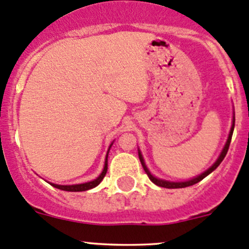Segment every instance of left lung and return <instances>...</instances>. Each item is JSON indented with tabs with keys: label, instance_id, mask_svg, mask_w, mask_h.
<instances>
[{
	"label": "left lung",
	"instance_id": "8db88e82",
	"mask_svg": "<svg viewBox=\"0 0 249 249\" xmlns=\"http://www.w3.org/2000/svg\"><path fill=\"white\" fill-rule=\"evenodd\" d=\"M233 127H235V113H233V117H232V125H231V129H230L229 136H228L227 143H225L224 148H223V150H222V152H220V154H219V157H218V159L215 160V162H214V164L212 165V166L210 167V169L206 170V171H205V172H202L201 175L196 176V177H194V178H190V179H188V180H183V182H171V180H165V179H161V178H158V177H155V176H153L152 173H150L149 170H148L147 165H145V162H144V159H143V157H142V153H141V150L139 149L140 161H141V164H142V166H143V169H144L145 173H147L148 177H149V179L152 180V182L154 183V184L159 185V187H162V188H167V189H178V188L190 187V185H194V184H196V183H199L200 180H202L203 178L207 177V176L210 175L211 172H213V171H214L215 169H217L218 166H219L220 162L223 161V159H224L225 155H227L228 149H229L230 142H231V137H232Z\"/></svg>",
	"mask_w": 249,
	"mask_h": 249
}]
</instances>
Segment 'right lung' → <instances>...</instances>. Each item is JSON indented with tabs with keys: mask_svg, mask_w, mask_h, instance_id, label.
<instances>
[{
	"mask_svg": "<svg viewBox=\"0 0 249 249\" xmlns=\"http://www.w3.org/2000/svg\"><path fill=\"white\" fill-rule=\"evenodd\" d=\"M112 144H113V142L110 143L108 150H107V155H106V160H105L104 170H102V172L100 173V176L96 178V179L90 180V182H87V183H82V184L60 185V184H54V183H50V184H52L53 187L57 188V189L65 190V192H85V190H89V189H92V188L97 187V185L101 183V180L104 179V177L106 176V173H107V169H108V167H107V166H108V153H109L110 147H112Z\"/></svg>",
	"mask_w": 249,
	"mask_h": 249,
	"instance_id": "add662e5",
	"label": "right lung"
}]
</instances>
